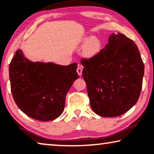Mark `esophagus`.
<instances>
[{
  "instance_id": "34e87169",
  "label": "esophagus",
  "mask_w": 154,
  "mask_h": 154,
  "mask_svg": "<svg viewBox=\"0 0 154 154\" xmlns=\"http://www.w3.org/2000/svg\"><path fill=\"white\" fill-rule=\"evenodd\" d=\"M76 72L78 73V74H79V75H82V69L81 67H80V66H79V67L77 68Z\"/></svg>"
}]
</instances>
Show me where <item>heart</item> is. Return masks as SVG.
Segmentation results:
<instances>
[{"label":"heart","mask_w":154,"mask_h":154,"mask_svg":"<svg viewBox=\"0 0 154 154\" xmlns=\"http://www.w3.org/2000/svg\"><path fill=\"white\" fill-rule=\"evenodd\" d=\"M81 44L84 45L82 55L87 58H92L97 56L102 47L101 41L97 37H85L82 39Z\"/></svg>","instance_id":"obj_1"}]
</instances>
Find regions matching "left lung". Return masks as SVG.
<instances>
[{
  "label": "left lung",
  "instance_id": "8db88e82",
  "mask_svg": "<svg viewBox=\"0 0 154 154\" xmlns=\"http://www.w3.org/2000/svg\"><path fill=\"white\" fill-rule=\"evenodd\" d=\"M82 77L92 110L101 117L123 115L137 103L144 66L132 39L118 32L97 56L82 59Z\"/></svg>",
  "mask_w": 154,
  "mask_h": 154
}]
</instances>
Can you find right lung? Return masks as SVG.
Masks as SVG:
<instances>
[{"instance_id": "1", "label": "right lung", "mask_w": 154, "mask_h": 154, "mask_svg": "<svg viewBox=\"0 0 154 154\" xmlns=\"http://www.w3.org/2000/svg\"><path fill=\"white\" fill-rule=\"evenodd\" d=\"M77 64L32 62L18 49L9 66L11 92L19 108L42 122L57 118L63 112L65 97L79 78Z\"/></svg>"}]
</instances>
